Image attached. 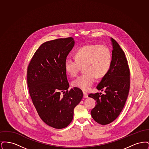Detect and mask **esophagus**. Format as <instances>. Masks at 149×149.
<instances>
[{"label": "esophagus", "mask_w": 149, "mask_h": 149, "mask_svg": "<svg viewBox=\"0 0 149 149\" xmlns=\"http://www.w3.org/2000/svg\"><path fill=\"white\" fill-rule=\"evenodd\" d=\"M83 94H84V95H83V97H84V98H88V93L86 92H83Z\"/></svg>", "instance_id": "esophagus-1"}]
</instances>
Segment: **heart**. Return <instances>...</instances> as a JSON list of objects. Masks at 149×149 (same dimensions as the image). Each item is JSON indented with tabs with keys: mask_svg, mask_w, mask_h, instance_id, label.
<instances>
[{
	"mask_svg": "<svg viewBox=\"0 0 149 149\" xmlns=\"http://www.w3.org/2000/svg\"><path fill=\"white\" fill-rule=\"evenodd\" d=\"M75 60L67 59L64 68L68 75L75 77L84 67L85 73L74 80L72 85L83 91L91 88L97 78L104 77L109 70L112 63V53L104 45H88L77 50Z\"/></svg>",
	"mask_w": 149,
	"mask_h": 149,
	"instance_id": "obj_1",
	"label": "heart"
}]
</instances>
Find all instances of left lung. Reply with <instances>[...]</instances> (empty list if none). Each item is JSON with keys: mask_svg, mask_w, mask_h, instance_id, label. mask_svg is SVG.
Returning <instances> with one entry per match:
<instances>
[{"mask_svg": "<svg viewBox=\"0 0 149 149\" xmlns=\"http://www.w3.org/2000/svg\"><path fill=\"white\" fill-rule=\"evenodd\" d=\"M111 68L103 77L97 89L101 93H91L88 97L96 100L95 107L91 111L93 120L102 125L109 124L120 115L127 99L130 87V72L124 51L113 38Z\"/></svg>", "mask_w": 149, "mask_h": 149, "instance_id": "left-lung-1", "label": "left lung"}]
</instances>
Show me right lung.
I'll return each mask as SVG.
<instances>
[{
    "label": "right lung",
    "instance_id": "obj_1",
    "mask_svg": "<svg viewBox=\"0 0 149 149\" xmlns=\"http://www.w3.org/2000/svg\"><path fill=\"white\" fill-rule=\"evenodd\" d=\"M74 43L72 37L43 43L27 68L29 93L36 109L46 124L57 129L66 127L71 123L74 109L83 97L78 88L68 90L69 84L64 68Z\"/></svg>",
    "mask_w": 149,
    "mask_h": 149
}]
</instances>
